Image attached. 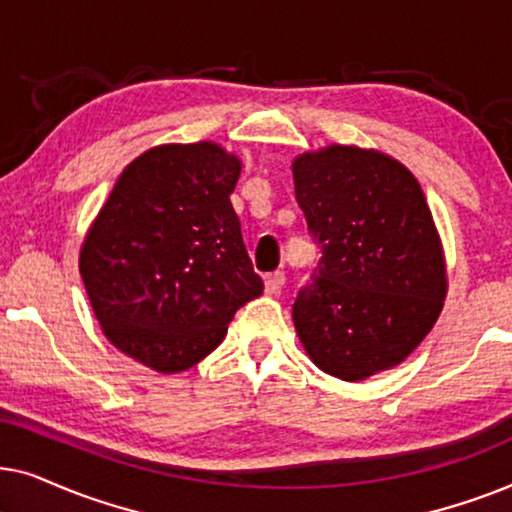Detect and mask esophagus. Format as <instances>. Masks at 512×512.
Returning <instances> with one entry per match:
<instances>
[{
    "mask_svg": "<svg viewBox=\"0 0 512 512\" xmlns=\"http://www.w3.org/2000/svg\"><path fill=\"white\" fill-rule=\"evenodd\" d=\"M284 272H268V275L263 277V282H265V293H270V296H275V293H279L282 291V286H284Z\"/></svg>",
    "mask_w": 512,
    "mask_h": 512,
    "instance_id": "1",
    "label": "esophagus"
}]
</instances>
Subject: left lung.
<instances>
[{"label":"left lung","mask_w":512,"mask_h":512,"mask_svg":"<svg viewBox=\"0 0 512 512\" xmlns=\"http://www.w3.org/2000/svg\"><path fill=\"white\" fill-rule=\"evenodd\" d=\"M293 184L321 247L293 303L305 352L347 382L398 366L436 324L447 293L422 186L391 156L340 144L293 160Z\"/></svg>","instance_id":"left-lung-1"}]
</instances>
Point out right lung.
I'll return each mask as SVG.
<instances>
[{
	"label": "right lung",
	"instance_id": "right-lung-1",
	"mask_svg": "<svg viewBox=\"0 0 512 512\" xmlns=\"http://www.w3.org/2000/svg\"><path fill=\"white\" fill-rule=\"evenodd\" d=\"M240 170L214 142L149 149L83 240L79 270L104 335L158 373L205 359L263 293L230 205Z\"/></svg>",
	"mask_w": 512,
	"mask_h": 512
}]
</instances>
